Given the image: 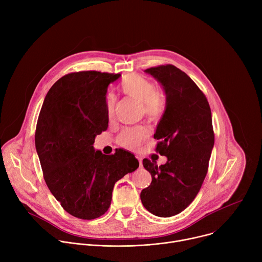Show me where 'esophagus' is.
<instances>
[{
	"mask_svg": "<svg viewBox=\"0 0 262 262\" xmlns=\"http://www.w3.org/2000/svg\"><path fill=\"white\" fill-rule=\"evenodd\" d=\"M138 159V161H139V166H140V168H142L143 167V164H142V159L141 158H137Z\"/></svg>",
	"mask_w": 262,
	"mask_h": 262,
	"instance_id": "esophagus-1",
	"label": "esophagus"
}]
</instances>
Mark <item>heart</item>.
I'll list each match as a JSON object with an SVG mask.
<instances>
[{"instance_id":"obj_1","label":"heart","mask_w":262,"mask_h":262,"mask_svg":"<svg viewBox=\"0 0 262 262\" xmlns=\"http://www.w3.org/2000/svg\"><path fill=\"white\" fill-rule=\"evenodd\" d=\"M121 92L126 96L134 98L142 105V110L149 119H159L165 111L166 98L157 91L155 84L139 74H129L125 77L119 86ZM115 110V98L110 95L106 99L107 116H113ZM149 130L145 126L127 127L121 132L118 137V143L126 148L136 149L144 143L149 137Z\"/></svg>"}]
</instances>
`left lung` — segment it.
<instances>
[{
    "instance_id": "left-lung-1",
    "label": "left lung",
    "mask_w": 262,
    "mask_h": 262,
    "mask_svg": "<svg viewBox=\"0 0 262 262\" xmlns=\"http://www.w3.org/2000/svg\"><path fill=\"white\" fill-rule=\"evenodd\" d=\"M163 86L166 108L155 139L165 165L143 160L152 181L142 190L144 207L155 215L169 217L188 207L201 189L214 144L209 103L194 81L174 65L145 70Z\"/></svg>"
}]
</instances>
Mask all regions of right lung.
Here are the masks:
<instances>
[{"instance_id":"right-lung-1","label":"right lung","mask_w":262,"mask_h":262,"mask_svg":"<svg viewBox=\"0 0 262 262\" xmlns=\"http://www.w3.org/2000/svg\"><path fill=\"white\" fill-rule=\"evenodd\" d=\"M120 73H68L49 90L36 125L35 146L51 193L71 215L93 220L110 207L116 181L139 167L135 156L118 149L95 150L106 130L107 86Z\"/></svg>"}]
</instances>
